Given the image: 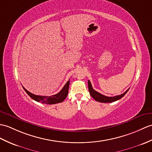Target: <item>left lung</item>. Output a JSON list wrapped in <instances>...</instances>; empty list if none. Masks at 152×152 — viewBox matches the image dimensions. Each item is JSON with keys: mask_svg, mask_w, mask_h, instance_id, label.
<instances>
[{"mask_svg": "<svg viewBox=\"0 0 152 152\" xmlns=\"http://www.w3.org/2000/svg\"><path fill=\"white\" fill-rule=\"evenodd\" d=\"M88 87H89V91L91 96H92L96 101L99 102H103V103H110V102H113L119 99H121V98H122L123 96H124V95L127 93V92L129 91V89H128L126 91V92H124L122 94L117 95V96H113V97H109V96H104V95L98 92H97V91L94 90L92 87V85H91L89 80H88Z\"/></svg>", "mask_w": 152, "mask_h": 152, "instance_id": "obj_1", "label": "left lung"}]
</instances>
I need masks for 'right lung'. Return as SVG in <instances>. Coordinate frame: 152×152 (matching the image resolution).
I'll use <instances>...</instances> for the list:
<instances>
[{"mask_svg":"<svg viewBox=\"0 0 152 152\" xmlns=\"http://www.w3.org/2000/svg\"><path fill=\"white\" fill-rule=\"evenodd\" d=\"M70 84V81L69 80L66 84L63 87V89L59 91V92L54 95H52L50 96H39V95H36L34 94L31 93L29 91H28L24 87L23 89L26 91V93L29 95L31 98H32L33 100H36L38 102H42L43 104H55L60 103L64 100L66 97L67 96V94L69 93V87Z\"/></svg>","mask_w":152,"mask_h":152,"instance_id":"add662e5","label":"right lung"}]
</instances>
